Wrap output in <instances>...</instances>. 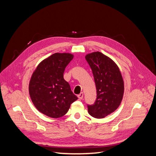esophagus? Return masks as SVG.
I'll return each instance as SVG.
<instances>
[{
    "instance_id": "esophagus-1",
    "label": "esophagus",
    "mask_w": 156,
    "mask_h": 156,
    "mask_svg": "<svg viewBox=\"0 0 156 156\" xmlns=\"http://www.w3.org/2000/svg\"><path fill=\"white\" fill-rule=\"evenodd\" d=\"M83 95H84L83 93V92H81V93H80V94H79V95L77 96V97L79 98V99H80V100H81V99H83Z\"/></svg>"
}]
</instances>
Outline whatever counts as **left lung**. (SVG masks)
<instances>
[{
	"label": "left lung",
	"instance_id": "left-lung-1",
	"mask_svg": "<svg viewBox=\"0 0 156 156\" xmlns=\"http://www.w3.org/2000/svg\"><path fill=\"white\" fill-rule=\"evenodd\" d=\"M85 58L92 71L97 90L96 101L88 105V111L92 117L103 119L120 105L124 92L123 78L116 64L100 52L87 54Z\"/></svg>",
	"mask_w": 156,
	"mask_h": 156
}]
</instances>
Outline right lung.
<instances>
[{
    "label": "right lung",
    "instance_id": "obj_1",
    "mask_svg": "<svg viewBox=\"0 0 156 156\" xmlns=\"http://www.w3.org/2000/svg\"><path fill=\"white\" fill-rule=\"evenodd\" d=\"M73 58L71 53L53 54L42 60L32 75L29 87L32 101L37 110L49 117L63 116L78 99L64 79L65 68Z\"/></svg>",
    "mask_w": 156,
    "mask_h": 156
}]
</instances>
